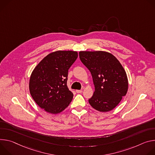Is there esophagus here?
<instances>
[{
    "instance_id": "34e87169",
    "label": "esophagus",
    "mask_w": 155,
    "mask_h": 155,
    "mask_svg": "<svg viewBox=\"0 0 155 155\" xmlns=\"http://www.w3.org/2000/svg\"><path fill=\"white\" fill-rule=\"evenodd\" d=\"M76 92L78 94H79V93H82V90H76Z\"/></svg>"
}]
</instances>
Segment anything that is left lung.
Wrapping results in <instances>:
<instances>
[{"mask_svg":"<svg viewBox=\"0 0 155 155\" xmlns=\"http://www.w3.org/2000/svg\"><path fill=\"white\" fill-rule=\"evenodd\" d=\"M79 58L91 73L95 92L89 100L96 110L108 112L114 109L128 90L124 68L111 54L104 51H81Z\"/></svg>","mask_w":155,"mask_h":155,"instance_id":"left-lung-1","label":"left lung"}]
</instances>
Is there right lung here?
Segmentation results:
<instances>
[{
    "label": "right lung",
    "instance_id": "add662e5",
    "mask_svg": "<svg viewBox=\"0 0 155 155\" xmlns=\"http://www.w3.org/2000/svg\"><path fill=\"white\" fill-rule=\"evenodd\" d=\"M78 56L76 51H54L34 69L29 79V92L38 105L45 111L60 113L72 101L73 94L67 86V77Z\"/></svg>",
    "mask_w": 155,
    "mask_h": 155
}]
</instances>
